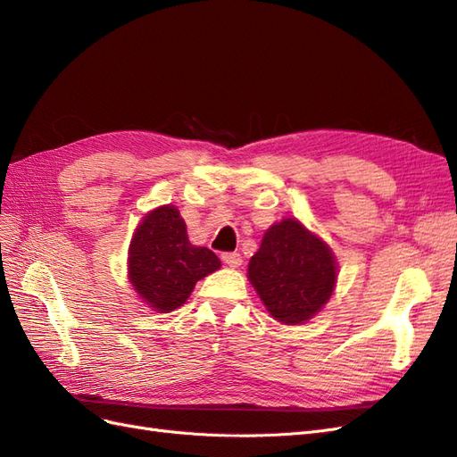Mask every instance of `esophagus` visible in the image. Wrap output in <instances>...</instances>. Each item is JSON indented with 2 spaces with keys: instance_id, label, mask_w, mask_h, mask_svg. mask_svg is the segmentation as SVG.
<instances>
[{
  "instance_id": "34e87169",
  "label": "esophagus",
  "mask_w": 457,
  "mask_h": 457,
  "mask_svg": "<svg viewBox=\"0 0 457 457\" xmlns=\"http://www.w3.org/2000/svg\"><path fill=\"white\" fill-rule=\"evenodd\" d=\"M223 262L230 269H238L242 265V255L240 253H223Z\"/></svg>"
}]
</instances>
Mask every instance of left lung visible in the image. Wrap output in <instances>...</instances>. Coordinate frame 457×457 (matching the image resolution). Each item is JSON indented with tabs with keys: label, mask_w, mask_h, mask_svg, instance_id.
<instances>
[{
	"label": "left lung",
	"mask_w": 457,
	"mask_h": 457,
	"mask_svg": "<svg viewBox=\"0 0 457 457\" xmlns=\"http://www.w3.org/2000/svg\"><path fill=\"white\" fill-rule=\"evenodd\" d=\"M331 247L295 217L274 223L247 265V278L274 320L299 326L324 309L337 284Z\"/></svg>",
	"instance_id": "obj_1"
}]
</instances>
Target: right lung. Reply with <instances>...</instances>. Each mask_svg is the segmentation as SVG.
I'll use <instances>...</instances> for the list:
<instances>
[{
    "label": "right lung",
    "instance_id": "1",
    "mask_svg": "<svg viewBox=\"0 0 457 457\" xmlns=\"http://www.w3.org/2000/svg\"><path fill=\"white\" fill-rule=\"evenodd\" d=\"M220 269L207 247L192 245L175 205L145 213L129 244L128 278L145 305L156 312L183 307L196 282Z\"/></svg>",
    "mask_w": 457,
    "mask_h": 457
}]
</instances>
